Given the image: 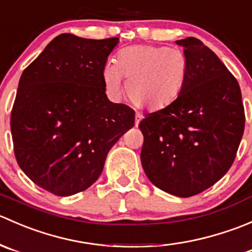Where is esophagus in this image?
I'll use <instances>...</instances> for the list:
<instances>
[{"instance_id":"1","label":"esophagus","mask_w":252,"mask_h":252,"mask_svg":"<svg viewBox=\"0 0 252 252\" xmlns=\"http://www.w3.org/2000/svg\"><path fill=\"white\" fill-rule=\"evenodd\" d=\"M141 119H142V116H141V114H139V113L136 114V116H135V126H139V123H140Z\"/></svg>"}]
</instances>
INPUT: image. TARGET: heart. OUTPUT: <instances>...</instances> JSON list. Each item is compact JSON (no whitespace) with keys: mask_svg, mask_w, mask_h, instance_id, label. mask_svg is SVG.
Here are the masks:
<instances>
[{"mask_svg":"<svg viewBox=\"0 0 252 252\" xmlns=\"http://www.w3.org/2000/svg\"><path fill=\"white\" fill-rule=\"evenodd\" d=\"M188 77V61L175 48L135 45L119 51L116 61L103 67L102 79L108 93L118 97L122 78L126 96L138 108L158 111L171 105L182 93Z\"/></svg>","mask_w":252,"mask_h":252,"instance_id":"1","label":"heart"}]
</instances>
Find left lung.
<instances>
[{"label":"left lung","mask_w":252,"mask_h":252,"mask_svg":"<svg viewBox=\"0 0 252 252\" xmlns=\"http://www.w3.org/2000/svg\"><path fill=\"white\" fill-rule=\"evenodd\" d=\"M188 61L182 93L139 124L141 164L150 182L179 197L200 194L232 167L245 126L234 75L196 37L178 40Z\"/></svg>","instance_id":"obj_1"}]
</instances>
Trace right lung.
I'll list each match as a JSON object with an SVG mask.
<instances>
[{
    "label": "right lung",
    "instance_id": "add662e5",
    "mask_svg": "<svg viewBox=\"0 0 252 252\" xmlns=\"http://www.w3.org/2000/svg\"><path fill=\"white\" fill-rule=\"evenodd\" d=\"M118 37L61 34L24 69L11 114L19 167L42 189L70 196L102 173L135 112L106 95L102 70Z\"/></svg>",
    "mask_w": 252,
    "mask_h": 252
}]
</instances>
